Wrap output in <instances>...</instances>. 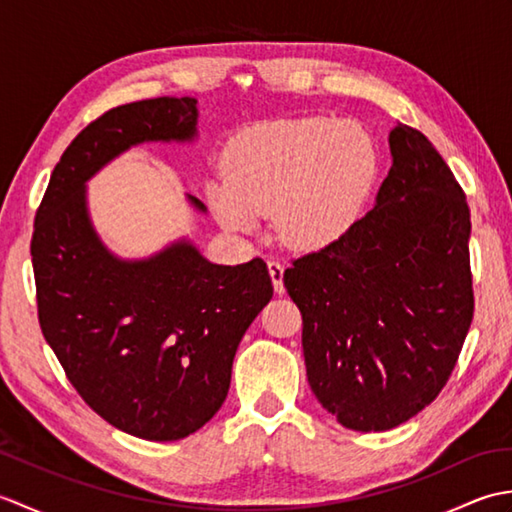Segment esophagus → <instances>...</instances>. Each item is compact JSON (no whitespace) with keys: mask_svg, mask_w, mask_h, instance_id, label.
Instances as JSON below:
<instances>
[{"mask_svg":"<svg viewBox=\"0 0 512 512\" xmlns=\"http://www.w3.org/2000/svg\"><path fill=\"white\" fill-rule=\"evenodd\" d=\"M268 273H270V279H273V286H275V292L277 295H284V266H281L279 262H268Z\"/></svg>","mask_w":512,"mask_h":512,"instance_id":"34e87169","label":"esophagus"}]
</instances>
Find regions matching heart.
Here are the masks:
<instances>
[{"label": "heart", "instance_id": "heart-1", "mask_svg": "<svg viewBox=\"0 0 512 512\" xmlns=\"http://www.w3.org/2000/svg\"><path fill=\"white\" fill-rule=\"evenodd\" d=\"M226 178L206 195L224 228L257 231L273 213L279 242L323 250L352 231L378 176V149L365 127L323 116L255 125L224 156Z\"/></svg>", "mask_w": 512, "mask_h": 512}]
</instances>
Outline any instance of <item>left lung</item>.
<instances>
[{
	"mask_svg": "<svg viewBox=\"0 0 512 512\" xmlns=\"http://www.w3.org/2000/svg\"><path fill=\"white\" fill-rule=\"evenodd\" d=\"M389 149L374 209L284 273L308 383L352 431H389L431 405L475 308L462 187L418 129L398 123Z\"/></svg>",
	"mask_w": 512,
	"mask_h": 512,
	"instance_id": "obj_1",
	"label": "left lung"
}]
</instances>
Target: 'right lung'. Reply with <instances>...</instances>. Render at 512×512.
Returning a JSON list of instances; mask_svg holds the SVG:
<instances>
[{
  "instance_id": "1",
  "label": "right lung",
  "mask_w": 512,
  "mask_h": 512,
  "mask_svg": "<svg viewBox=\"0 0 512 512\" xmlns=\"http://www.w3.org/2000/svg\"><path fill=\"white\" fill-rule=\"evenodd\" d=\"M195 105L160 96L85 127L52 171L30 244L39 325L65 376L112 427L154 442L187 438L215 416L237 345L273 299L259 257L220 266L178 239L129 262L94 231L85 182L134 145L189 143Z\"/></svg>"
}]
</instances>
